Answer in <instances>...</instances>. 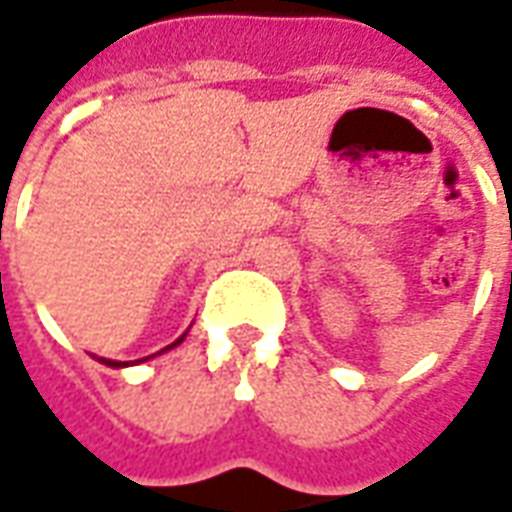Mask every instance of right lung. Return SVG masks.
Masks as SVG:
<instances>
[{
  "label": "right lung",
  "instance_id": "add662e5",
  "mask_svg": "<svg viewBox=\"0 0 512 512\" xmlns=\"http://www.w3.org/2000/svg\"><path fill=\"white\" fill-rule=\"evenodd\" d=\"M183 337H186V334H183ZM183 337H180V340H175V343L169 345V348H175V345L183 343ZM101 362H104V365H109V367H126L128 365V362H112V359H101ZM139 362H142V359H139Z\"/></svg>",
  "mask_w": 512,
  "mask_h": 512
}]
</instances>
